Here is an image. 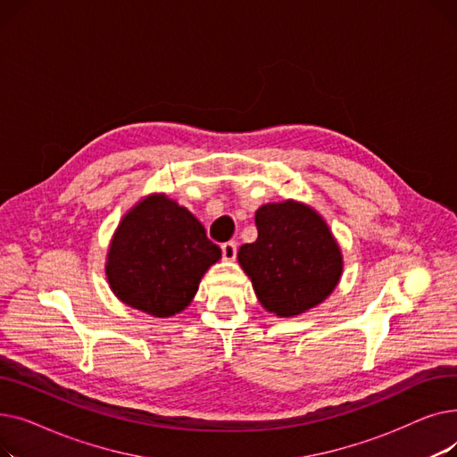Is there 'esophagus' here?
Instances as JSON below:
<instances>
[{
  "mask_svg": "<svg viewBox=\"0 0 457 457\" xmlns=\"http://www.w3.org/2000/svg\"><path fill=\"white\" fill-rule=\"evenodd\" d=\"M220 248H222V257H224V259L233 261V259L237 257V243L228 241V243H224Z\"/></svg>",
  "mask_w": 457,
  "mask_h": 457,
  "instance_id": "34e87169",
  "label": "esophagus"
}]
</instances>
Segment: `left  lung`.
Returning <instances> with one entry per match:
<instances>
[{"instance_id":"8db88e82","label":"left lung","mask_w":457,"mask_h":457,"mask_svg":"<svg viewBox=\"0 0 457 457\" xmlns=\"http://www.w3.org/2000/svg\"><path fill=\"white\" fill-rule=\"evenodd\" d=\"M255 226L257 241L241 246L238 262L262 307L295 317L335 289L343 257L315 211L295 202L269 204L255 212Z\"/></svg>"}]
</instances>
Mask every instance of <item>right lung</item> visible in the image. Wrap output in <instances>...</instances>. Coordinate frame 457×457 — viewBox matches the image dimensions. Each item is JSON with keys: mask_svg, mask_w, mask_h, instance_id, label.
Wrapping results in <instances>:
<instances>
[{"mask_svg": "<svg viewBox=\"0 0 457 457\" xmlns=\"http://www.w3.org/2000/svg\"><path fill=\"white\" fill-rule=\"evenodd\" d=\"M220 248L185 207L150 196L120 222L109 250L107 279L114 295L154 317L183 311Z\"/></svg>", "mask_w": 457, "mask_h": 457, "instance_id": "add662e5", "label": "right lung"}]
</instances>
